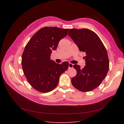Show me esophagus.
<instances>
[{"label": "esophagus", "mask_w": 124, "mask_h": 124, "mask_svg": "<svg viewBox=\"0 0 124 124\" xmlns=\"http://www.w3.org/2000/svg\"><path fill=\"white\" fill-rule=\"evenodd\" d=\"M73 64L70 63H69V68H73Z\"/></svg>", "instance_id": "34e87169"}]
</instances>
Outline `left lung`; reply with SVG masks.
Wrapping results in <instances>:
<instances>
[{
  "label": "left lung",
  "instance_id": "obj_1",
  "mask_svg": "<svg viewBox=\"0 0 124 124\" xmlns=\"http://www.w3.org/2000/svg\"><path fill=\"white\" fill-rule=\"evenodd\" d=\"M79 50L85 52V66H73L77 75L71 79L73 86L82 92H89L98 87L109 70L108 52L97 34L89 29H70L68 32Z\"/></svg>",
  "mask_w": 124,
  "mask_h": 124
}]
</instances>
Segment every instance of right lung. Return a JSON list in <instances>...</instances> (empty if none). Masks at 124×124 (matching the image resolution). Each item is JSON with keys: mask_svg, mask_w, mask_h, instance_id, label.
I'll use <instances>...</instances> for the list:
<instances>
[{"mask_svg": "<svg viewBox=\"0 0 124 124\" xmlns=\"http://www.w3.org/2000/svg\"><path fill=\"white\" fill-rule=\"evenodd\" d=\"M69 29L45 27L35 33L26 45L22 55L24 74L35 90L47 93L57 86L59 78L68 69L69 63H56L50 59L59 41L67 36Z\"/></svg>", "mask_w": 124, "mask_h": 124, "instance_id": "add662e5", "label": "right lung"}]
</instances>
